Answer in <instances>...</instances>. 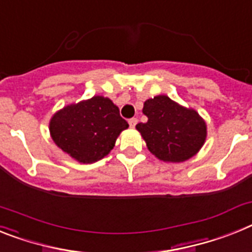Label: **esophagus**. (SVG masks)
Returning a JSON list of instances; mask_svg holds the SVG:
<instances>
[{"instance_id":"obj_1","label":"esophagus","mask_w":252,"mask_h":252,"mask_svg":"<svg viewBox=\"0 0 252 252\" xmlns=\"http://www.w3.org/2000/svg\"><path fill=\"white\" fill-rule=\"evenodd\" d=\"M136 124H137V118L132 117V118H130V120H128V125H130L131 128H134L135 126H136Z\"/></svg>"}]
</instances>
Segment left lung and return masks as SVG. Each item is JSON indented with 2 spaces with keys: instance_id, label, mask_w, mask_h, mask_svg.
<instances>
[{
  "instance_id": "obj_1",
  "label": "left lung",
  "mask_w": 252,
  "mask_h": 252,
  "mask_svg": "<svg viewBox=\"0 0 252 252\" xmlns=\"http://www.w3.org/2000/svg\"><path fill=\"white\" fill-rule=\"evenodd\" d=\"M145 124H137L153 156L163 162L180 163L196 156L206 140V124L195 109L186 108L167 95L144 102Z\"/></svg>"
}]
</instances>
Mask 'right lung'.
I'll return each mask as SVG.
<instances>
[{
  "mask_svg": "<svg viewBox=\"0 0 252 252\" xmlns=\"http://www.w3.org/2000/svg\"><path fill=\"white\" fill-rule=\"evenodd\" d=\"M127 127L117 105L102 95L66 105L49 121V134L56 145L84 164L108 156Z\"/></svg>",
  "mask_w": 252,
  "mask_h": 252,
  "instance_id": "right-lung-1",
  "label": "right lung"
}]
</instances>
